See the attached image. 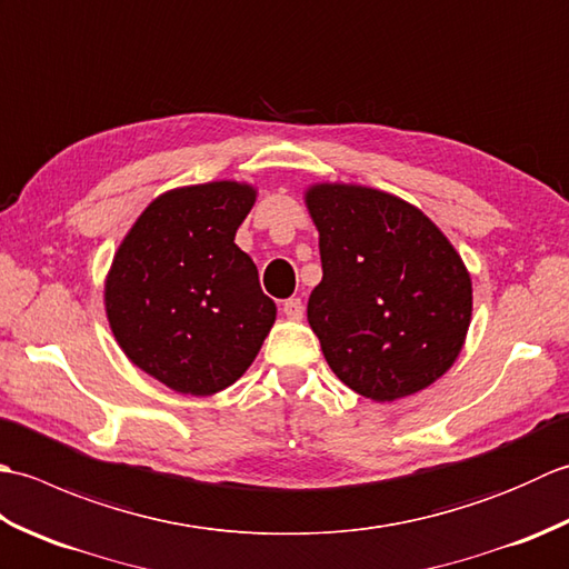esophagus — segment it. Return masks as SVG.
Here are the masks:
<instances>
[{"instance_id":"obj_1","label":"esophagus","mask_w":569,"mask_h":569,"mask_svg":"<svg viewBox=\"0 0 569 569\" xmlns=\"http://www.w3.org/2000/svg\"><path fill=\"white\" fill-rule=\"evenodd\" d=\"M303 312H306V308H303V300H300V298H288L283 303V316L288 320H303Z\"/></svg>"}]
</instances>
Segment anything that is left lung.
Segmentation results:
<instances>
[{
	"instance_id": "8db88e82",
	"label": "left lung",
	"mask_w": 569,
	"mask_h": 569,
	"mask_svg": "<svg viewBox=\"0 0 569 569\" xmlns=\"http://www.w3.org/2000/svg\"><path fill=\"white\" fill-rule=\"evenodd\" d=\"M306 204L322 261L308 322L337 379L379 403L440 379L471 320V278L455 247L383 190L320 183Z\"/></svg>"
}]
</instances>
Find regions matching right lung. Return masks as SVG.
Listing matches in <instances>:
<instances>
[{"instance_id":"right-lung-1","label":"right lung","mask_w":569,"mask_h":569,"mask_svg":"<svg viewBox=\"0 0 569 569\" xmlns=\"http://www.w3.org/2000/svg\"><path fill=\"white\" fill-rule=\"evenodd\" d=\"M257 190L234 180L168 190L139 214L104 283L124 355L186 396L244 373L276 320L249 253L234 244Z\"/></svg>"}]
</instances>
